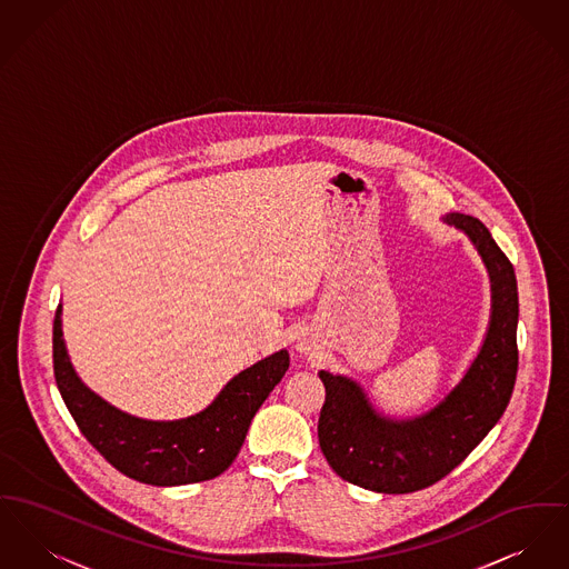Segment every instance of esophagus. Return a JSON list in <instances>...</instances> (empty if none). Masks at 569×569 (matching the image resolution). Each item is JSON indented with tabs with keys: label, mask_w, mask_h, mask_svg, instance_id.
Masks as SVG:
<instances>
[{
	"label": "esophagus",
	"mask_w": 569,
	"mask_h": 569,
	"mask_svg": "<svg viewBox=\"0 0 569 569\" xmlns=\"http://www.w3.org/2000/svg\"><path fill=\"white\" fill-rule=\"evenodd\" d=\"M297 350H299V352H301V355H309V352H311V350H313V348H311V343H309V341H307V339H301V341H299V343H297Z\"/></svg>",
	"instance_id": "esophagus-1"
}]
</instances>
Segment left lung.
I'll return each instance as SVG.
<instances>
[{
    "label": "left lung",
    "mask_w": 569,
    "mask_h": 569,
    "mask_svg": "<svg viewBox=\"0 0 569 569\" xmlns=\"http://www.w3.org/2000/svg\"><path fill=\"white\" fill-rule=\"evenodd\" d=\"M445 221L470 238L490 274L488 333L465 378L423 415H380L359 382L320 371L327 398L318 419L320 449L335 472L366 490L408 495L449 475L501 419L518 371V283L488 228L462 212Z\"/></svg>",
    "instance_id": "left-lung-1"
}]
</instances>
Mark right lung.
<instances>
[{
	"instance_id": "right-lung-1",
	"label": "right lung",
	"mask_w": 569,
	"mask_h": 569,
	"mask_svg": "<svg viewBox=\"0 0 569 569\" xmlns=\"http://www.w3.org/2000/svg\"><path fill=\"white\" fill-rule=\"evenodd\" d=\"M288 368L290 355L279 350L242 369L198 415L148 421L118 410L81 382L64 343L62 305L53 320L56 382L74 423L111 467L150 486H187L228 470L251 419Z\"/></svg>"
}]
</instances>
